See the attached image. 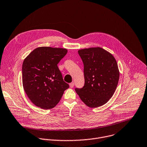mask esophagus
Returning <instances> with one entry per match:
<instances>
[{"mask_svg":"<svg viewBox=\"0 0 147 147\" xmlns=\"http://www.w3.org/2000/svg\"><path fill=\"white\" fill-rule=\"evenodd\" d=\"M69 86H70V88H73L74 86V82H71V84H69Z\"/></svg>","mask_w":147,"mask_h":147,"instance_id":"obj_1","label":"esophagus"}]
</instances>
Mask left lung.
<instances>
[{
    "label": "left lung",
    "instance_id": "1",
    "mask_svg": "<svg viewBox=\"0 0 147 147\" xmlns=\"http://www.w3.org/2000/svg\"><path fill=\"white\" fill-rule=\"evenodd\" d=\"M78 54L84 65L85 85L75 91L88 107L101 106L110 100L118 85L120 74L116 60L100 47L82 49Z\"/></svg>",
    "mask_w": 147,
    "mask_h": 147
}]
</instances>
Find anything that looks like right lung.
I'll use <instances>...</instances> for the list:
<instances>
[{"label":"right lung","instance_id":"add662e5","mask_svg":"<svg viewBox=\"0 0 147 147\" xmlns=\"http://www.w3.org/2000/svg\"><path fill=\"white\" fill-rule=\"evenodd\" d=\"M67 52L65 48L41 47L24 59L23 86L29 99L36 106L45 110L54 107L69 88L57 65Z\"/></svg>","mask_w":147,"mask_h":147}]
</instances>
